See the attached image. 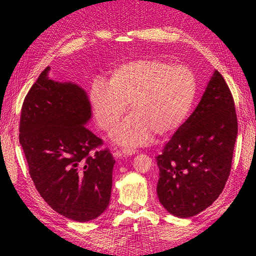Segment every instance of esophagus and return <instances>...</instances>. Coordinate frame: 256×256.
<instances>
[{
  "instance_id": "esophagus-1",
  "label": "esophagus",
  "mask_w": 256,
  "mask_h": 256,
  "mask_svg": "<svg viewBox=\"0 0 256 256\" xmlns=\"http://www.w3.org/2000/svg\"><path fill=\"white\" fill-rule=\"evenodd\" d=\"M135 153H136V150L133 148H123L118 156H122V155L123 156H131V155H134Z\"/></svg>"
}]
</instances>
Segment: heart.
<instances>
[{
	"label": "heart",
	"mask_w": 256,
	"mask_h": 256,
	"mask_svg": "<svg viewBox=\"0 0 256 256\" xmlns=\"http://www.w3.org/2000/svg\"><path fill=\"white\" fill-rule=\"evenodd\" d=\"M198 92L192 68L164 59H136L114 67L108 81L94 79L89 91L92 114L110 132L130 108L133 112L113 132L114 142L135 148L150 143L154 132L177 130L192 112Z\"/></svg>",
	"instance_id": "heart-1"
}]
</instances>
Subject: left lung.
<instances>
[{
	"label": "left lung",
	"instance_id": "8db88e82",
	"mask_svg": "<svg viewBox=\"0 0 256 256\" xmlns=\"http://www.w3.org/2000/svg\"><path fill=\"white\" fill-rule=\"evenodd\" d=\"M236 135L234 100L214 70L197 108L156 157L157 196L170 214L190 218L218 199L230 175Z\"/></svg>",
	"mask_w": 256,
	"mask_h": 256
}]
</instances>
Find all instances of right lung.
Masks as SVG:
<instances>
[{
  "label": "right lung",
  "instance_id": "obj_1",
  "mask_svg": "<svg viewBox=\"0 0 256 256\" xmlns=\"http://www.w3.org/2000/svg\"><path fill=\"white\" fill-rule=\"evenodd\" d=\"M42 72L22 106L20 143L30 175L52 209L77 222L98 218L108 208L116 164L102 140L86 128L91 120L86 92L58 82Z\"/></svg>",
  "mask_w": 256,
  "mask_h": 256
}]
</instances>
